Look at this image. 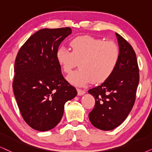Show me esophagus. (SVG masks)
<instances>
[{
	"label": "esophagus",
	"mask_w": 152,
	"mask_h": 152,
	"mask_svg": "<svg viewBox=\"0 0 152 152\" xmlns=\"http://www.w3.org/2000/svg\"><path fill=\"white\" fill-rule=\"evenodd\" d=\"M77 93H78V95H83L86 93L85 90H83L81 89H77Z\"/></svg>",
	"instance_id": "34e87169"
}]
</instances>
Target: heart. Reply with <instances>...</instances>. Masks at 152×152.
<instances>
[{
	"label": "heart",
	"instance_id": "heart-1",
	"mask_svg": "<svg viewBox=\"0 0 152 152\" xmlns=\"http://www.w3.org/2000/svg\"><path fill=\"white\" fill-rule=\"evenodd\" d=\"M72 52L64 48L56 51V60L62 70L69 74L78 64L80 69L67 76L73 85L83 86L106 81L112 75L120 58V49L112 41L88 35L74 38L70 42Z\"/></svg>",
	"mask_w": 152,
	"mask_h": 152
}]
</instances>
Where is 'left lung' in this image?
<instances>
[{"label": "left lung", "mask_w": 152, "mask_h": 152, "mask_svg": "<svg viewBox=\"0 0 152 152\" xmlns=\"http://www.w3.org/2000/svg\"><path fill=\"white\" fill-rule=\"evenodd\" d=\"M120 58L112 75L100 86L88 90L95 104L89 119L95 128L111 130L126 120L135 104L140 75L136 54L128 42L116 33Z\"/></svg>", "instance_id": "left-lung-1"}]
</instances>
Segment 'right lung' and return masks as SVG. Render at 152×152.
Returning a JSON list of instances; mask_svg holds the SVG:
<instances>
[{
	"label": "right lung",
	"mask_w": 152,
	"mask_h": 152,
	"mask_svg": "<svg viewBox=\"0 0 152 152\" xmlns=\"http://www.w3.org/2000/svg\"><path fill=\"white\" fill-rule=\"evenodd\" d=\"M71 34L70 27L38 31L15 59V99L25 122L36 130L55 128L62 118L65 103L77 95L64 79L55 57L60 43Z\"/></svg>",
	"instance_id": "obj_1"
}]
</instances>
